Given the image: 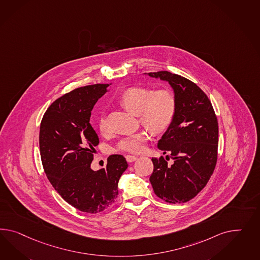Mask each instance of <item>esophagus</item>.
Masks as SVG:
<instances>
[{
    "mask_svg": "<svg viewBox=\"0 0 260 260\" xmlns=\"http://www.w3.org/2000/svg\"><path fill=\"white\" fill-rule=\"evenodd\" d=\"M136 157L134 155H126V160L127 162H133V161H136Z\"/></svg>",
    "mask_w": 260,
    "mask_h": 260,
    "instance_id": "esophagus-1",
    "label": "esophagus"
}]
</instances>
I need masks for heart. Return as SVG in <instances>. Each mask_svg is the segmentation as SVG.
I'll list each match as a JSON object with an SVG mask.
<instances>
[{
    "label": "heart",
    "mask_w": 260,
    "mask_h": 260,
    "mask_svg": "<svg viewBox=\"0 0 260 260\" xmlns=\"http://www.w3.org/2000/svg\"><path fill=\"white\" fill-rule=\"evenodd\" d=\"M120 103L127 111L138 114L141 122L153 133H161L170 125L177 108L175 94L169 89L153 91L143 87L128 88L120 96ZM99 127L101 132L107 129L104 117L99 118ZM148 138L147 132H138L123 137L117 148L128 153H141Z\"/></svg>",
    "instance_id": "1"
}]
</instances>
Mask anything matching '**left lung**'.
<instances>
[{
  "label": "left lung",
  "instance_id": "1",
  "mask_svg": "<svg viewBox=\"0 0 260 260\" xmlns=\"http://www.w3.org/2000/svg\"><path fill=\"white\" fill-rule=\"evenodd\" d=\"M160 78L172 88L177 100L175 116L158 141V148L169 152L171 165L152 158L149 178L154 193L171 204L186 203L198 195L216 167L218 126L210 100L194 82L167 71L144 74Z\"/></svg>",
  "mask_w": 260,
  "mask_h": 260
}]
</instances>
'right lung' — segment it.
<instances>
[{"label": "right lung", "instance_id": "obj_1", "mask_svg": "<svg viewBox=\"0 0 260 260\" xmlns=\"http://www.w3.org/2000/svg\"><path fill=\"white\" fill-rule=\"evenodd\" d=\"M109 84L77 88L56 99L42 117L40 149L51 184L65 202L78 210L96 214L107 210L118 195L126 159L111 155L106 169L92 170L99 136L90 123L91 112Z\"/></svg>", "mask_w": 260, "mask_h": 260}]
</instances>
